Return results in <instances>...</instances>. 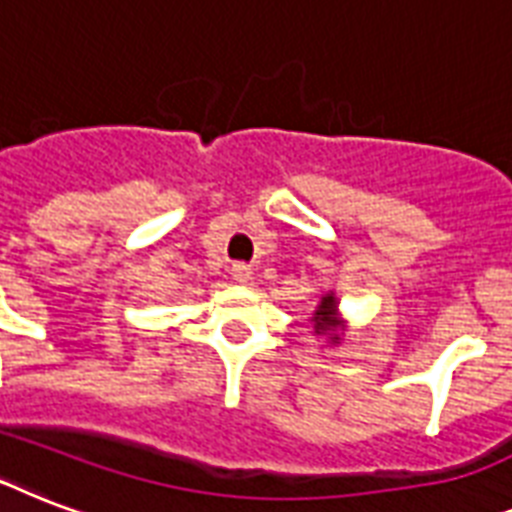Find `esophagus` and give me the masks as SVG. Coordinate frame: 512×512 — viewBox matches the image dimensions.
<instances>
[{"instance_id": "34e87169", "label": "esophagus", "mask_w": 512, "mask_h": 512, "mask_svg": "<svg viewBox=\"0 0 512 512\" xmlns=\"http://www.w3.org/2000/svg\"><path fill=\"white\" fill-rule=\"evenodd\" d=\"M231 276H233V281H239V284H247V281L252 279V265L236 263L231 268Z\"/></svg>"}]
</instances>
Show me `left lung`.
<instances>
[{
  "mask_svg": "<svg viewBox=\"0 0 512 512\" xmlns=\"http://www.w3.org/2000/svg\"><path fill=\"white\" fill-rule=\"evenodd\" d=\"M335 297H321V305L319 311H316V316H313V321H316V332H327V329L335 327ZM332 340H340V337H332Z\"/></svg>",
  "mask_w": 512,
  "mask_h": 512,
  "instance_id": "1",
  "label": "left lung"
}]
</instances>
